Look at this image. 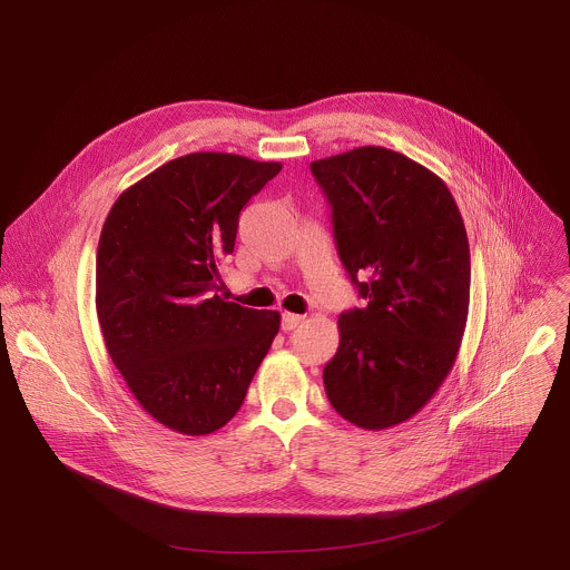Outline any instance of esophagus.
Wrapping results in <instances>:
<instances>
[{"instance_id":"obj_1","label":"esophagus","mask_w":570,"mask_h":570,"mask_svg":"<svg viewBox=\"0 0 570 570\" xmlns=\"http://www.w3.org/2000/svg\"><path fill=\"white\" fill-rule=\"evenodd\" d=\"M302 320H304L302 315H297V313H288V311H286V313L282 315V330H284V332H293L295 327H299Z\"/></svg>"}]
</instances>
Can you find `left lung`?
<instances>
[{"mask_svg": "<svg viewBox=\"0 0 570 570\" xmlns=\"http://www.w3.org/2000/svg\"><path fill=\"white\" fill-rule=\"evenodd\" d=\"M311 174L367 299L338 317L324 390L341 417L383 431L420 413L455 363L469 313L466 229L444 180L396 150L361 146L311 161Z\"/></svg>", "mask_w": 570, "mask_h": 570, "instance_id": "obj_1", "label": "left lung"}]
</instances>
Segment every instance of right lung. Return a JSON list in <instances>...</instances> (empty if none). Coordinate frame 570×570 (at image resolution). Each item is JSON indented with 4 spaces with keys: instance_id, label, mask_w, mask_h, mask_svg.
<instances>
[{
    "instance_id": "obj_1",
    "label": "right lung",
    "mask_w": 570,
    "mask_h": 570,
    "mask_svg": "<svg viewBox=\"0 0 570 570\" xmlns=\"http://www.w3.org/2000/svg\"><path fill=\"white\" fill-rule=\"evenodd\" d=\"M279 161L189 153L112 205L97 250V315L108 354L141 409L183 435H209L240 409L279 332L277 311L220 291L238 214Z\"/></svg>"
}]
</instances>
